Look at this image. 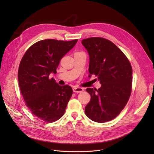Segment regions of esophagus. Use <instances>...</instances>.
<instances>
[{
  "label": "esophagus",
  "instance_id": "34e87169",
  "mask_svg": "<svg viewBox=\"0 0 154 154\" xmlns=\"http://www.w3.org/2000/svg\"><path fill=\"white\" fill-rule=\"evenodd\" d=\"M73 91L75 93H80V92H82L84 91V88H81V87H75L73 88Z\"/></svg>",
  "mask_w": 154,
  "mask_h": 154
}]
</instances>
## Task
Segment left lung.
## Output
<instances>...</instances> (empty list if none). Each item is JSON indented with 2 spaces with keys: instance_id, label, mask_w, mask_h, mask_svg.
<instances>
[{
  "instance_id": "8db88e82",
  "label": "left lung",
  "mask_w": 154,
  "mask_h": 154,
  "mask_svg": "<svg viewBox=\"0 0 154 154\" xmlns=\"http://www.w3.org/2000/svg\"><path fill=\"white\" fill-rule=\"evenodd\" d=\"M89 55L88 72L101 84L99 89L87 88L91 96L86 116L103 123L116 118L126 106L131 94L132 69L124 54L111 41L101 37L82 40Z\"/></svg>"
}]
</instances>
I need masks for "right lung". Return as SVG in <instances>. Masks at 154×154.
I'll return each mask as SVG.
<instances>
[{
    "label": "right lung",
    "mask_w": 154,
    "mask_h": 154,
    "mask_svg": "<svg viewBox=\"0 0 154 154\" xmlns=\"http://www.w3.org/2000/svg\"><path fill=\"white\" fill-rule=\"evenodd\" d=\"M77 40H40L29 47L20 61L18 80L23 100L32 114L45 122L61 118L73 94L71 87L59 85L49 75L56 74L61 58Z\"/></svg>",
    "instance_id": "1"
}]
</instances>
